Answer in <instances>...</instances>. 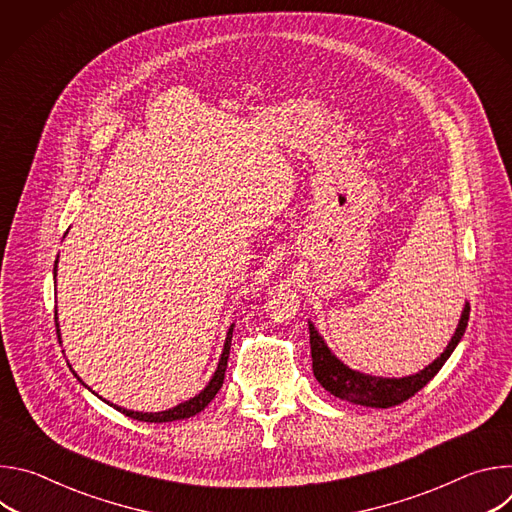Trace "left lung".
<instances>
[{
    "label": "left lung",
    "instance_id": "obj_1",
    "mask_svg": "<svg viewBox=\"0 0 512 512\" xmlns=\"http://www.w3.org/2000/svg\"><path fill=\"white\" fill-rule=\"evenodd\" d=\"M468 318H470V304L466 302L464 312H462L460 322H458V328H456L452 340L448 342L446 350L440 356H437L431 364H427L423 371H419L415 375H409V377H401V379L373 377V375H364V373L348 369L340 358H336L332 354V350L328 348L324 338L318 334L314 324L308 322L310 324V346H312L314 377L318 379V383L328 393H332L334 397L344 399L348 403L362 405V407H379V409L395 407V405L411 399L437 373H440V369L444 367L446 360L452 356L454 348L462 340V336L466 332V326H468Z\"/></svg>",
    "mask_w": 512,
    "mask_h": 512
}]
</instances>
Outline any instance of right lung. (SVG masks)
Masks as SVG:
<instances>
[{
	"label": "right lung",
	"mask_w": 512,
	"mask_h": 512,
	"mask_svg": "<svg viewBox=\"0 0 512 512\" xmlns=\"http://www.w3.org/2000/svg\"><path fill=\"white\" fill-rule=\"evenodd\" d=\"M56 265H58V257H56V261H54V279H56ZM54 322H56V334H58V340H60V330H58V316L54 314ZM233 326L235 324H231V328H229V332H227V338H225V346H223V354H221V358H218V367H216V371H214V375H212V379L208 381V385L198 393V395H194L192 399H188V401H184V403H180V405H176V407H172V409H168V411H158V413H141V411H129V409H123V407H117V405H113V403H109L113 409H117V411H121L123 415H127V417H131V419H137V421H150V423H166V421H178V419H186V417H192V415H196V413H200L212 399H214V395L218 393V389L223 387V381H225V371H227V360H229V350H231V340H233ZM70 367V364H68ZM75 373V371H72ZM75 377H77V373H75ZM79 381H81V377H77ZM83 383V381H81ZM85 385V383H83ZM87 387V385H85ZM95 393V391H93ZM105 401V399H103Z\"/></svg>",
	"instance_id": "right-lung-1"
}]
</instances>
